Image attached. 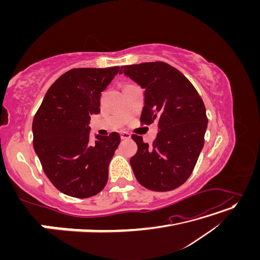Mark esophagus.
<instances>
[{"instance_id":"34e87169","label":"esophagus","mask_w":260,"mask_h":260,"mask_svg":"<svg viewBox=\"0 0 260 260\" xmlns=\"http://www.w3.org/2000/svg\"><path fill=\"white\" fill-rule=\"evenodd\" d=\"M120 137H121L122 140H129L131 138V136L129 135V133L125 132V131H121L120 132Z\"/></svg>"}]
</instances>
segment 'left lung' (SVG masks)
<instances>
[{
  "label": "left lung",
  "instance_id": "left-lung-1",
  "mask_svg": "<svg viewBox=\"0 0 260 260\" xmlns=\"http://www.w3.org/2000/svg\"><path fill=\"white\" fill-rule=\"evenodd\" d=\"M119 74L144 89L141 121H156L158 129L152 146L132 136L138 145L130 158L133 174L148 190H175L191 176L204 146L208 119L203 100L183 74L164 61L122 66Z\"/></svg>",
  "mask_w": 260,
  "mask_h": 260
}]
</instances>
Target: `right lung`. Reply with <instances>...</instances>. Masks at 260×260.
I'll use <instances>...</instances> for the list:
<instances>
[{
  "mask_svg": "<svg viewBox=\"0 0 260 260\" xmlns=\"http://www.w3.org/2000/svg\"><path fill=\"white\" fill-rule=\"evenodd\" d=\"M120 67L77 68L61 75L46 92L34 118V148L46 177L58 191L86 199L103 190L119 133L90 138L92 115Z\"/></svg>",
  "mask_w": 260,
  "mask_h": 260,
  "instance_id": "right-lung-1",
  "label": "right lung"
}]
</instances>
